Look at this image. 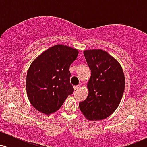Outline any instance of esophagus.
Segmentation results:
<instances>
[{"instance_id":"34e87169","label":"esophagus","mask_w":147,"mask_h":147,"mask_svg":"<svg viewBox=\"0 0 147 147\" xmlns=\"http://www.w3.org/2000/svg\"><path fill=\"white\" fill-rule=\"evenodd\" d=\"M79 88H80V85H77V86H74V89H75V91L78 90Z\"/></svg>"}]
</instances>
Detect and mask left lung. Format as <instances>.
<instances>
[{
	"label": "left lung",
	"mask_w": 147,
	"mask_h": 147,
	"mask_svg": "<svg viewBox=\"0 0 147 147\" xmlns=\"http://www.w3.org/2000/svg\"><path fill=\"white\" fill-rule=\"evenodd\" d=\"M84 57L91 70L88 83V95L79 102L81 112L89 120H102L119 106L125 86L120 64L102 50H88Z\"/></svg>",
	"instance_id": "8db88e82"
}]
</instances>
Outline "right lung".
I'll list each match as a JSON object with an SVG mask.
<instances>
[{
    "mask_svg": "<svg viewBox=\"0 0 147 147\" xmlns=\"http://www.w3.org/2000/svg\"><path fill=\"white\" fill-rule=\"evenodd\" d=\"M78 50L63 45L51 47L30 65L26 77V90L30 103L45 115L60 109L74 88L70 84V65Z\"/></svg>",
    "mask_w": 147,
    "mask_h": 147,
    "instance_id": "obj_1",
    "label": "right lung"
}]
</instances>
